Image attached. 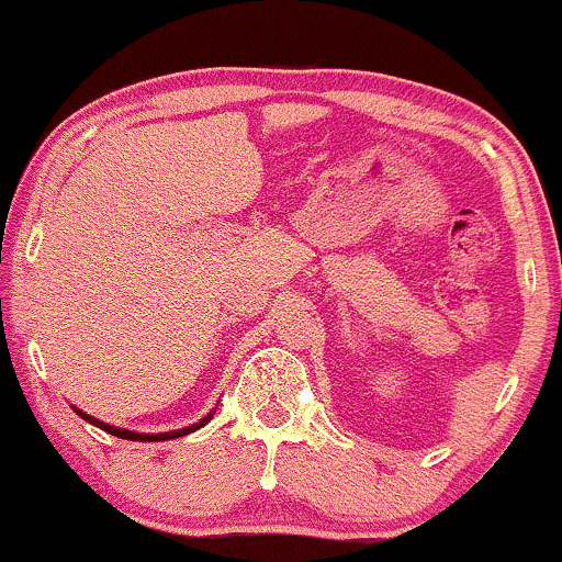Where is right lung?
I'll list each match as a JSON object with an SVG mask.
<instances>
[{"label":"right lung","instance_id":"obj_1","mask_svg":"<svg viewBox=\"0 0 562 562\" xmlns=\"http://www.w3.org/2000/svg\"><path fill=\"white\" fill-rule=\"evenodd\" d=\"M72 411H76V414L80 416V418H86L88 424H93V427H99V429H104V431H110V435H114V437H123V439H133V442H161V439H178V437H182V435H191V431H195V429H201L204 427V424L209 422V418L214 416V411L212 414H206L204 418H201V422H195V424H191V427H182V429H172V431H159V435H144V431H131V429H120V427H112V424H104V422H99V418H93L91 414H86V411H80V408H76V405H72Z\"/></svg>","mask_w":562,"mask_h":562}]
</instances>
